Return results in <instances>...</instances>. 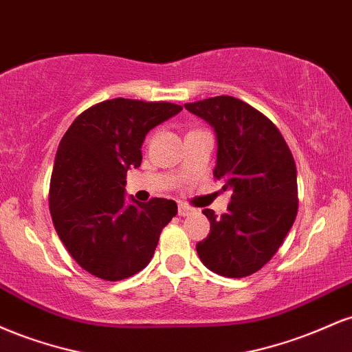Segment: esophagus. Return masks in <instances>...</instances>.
Returning <instances> with one entry per match:
<instances>
[{"label":"esophagus","mask_w":352,"mask_h":352,"mask_svg":"<svg viewBox=\"0 0 352 352\" xmlns=\"http://www.w3.org/2000/svg\"><path fill=\"white\" fill-rule=\"evenodd\" d=\"M193 212H195V210H193L192 207H188V205L179 204V215L180 217H188V215H192Z\"/></svg>","instance_id":"esophagus-1"}]
</instances>
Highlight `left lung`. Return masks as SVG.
I'll use <instances>...</instances> for the list:
<instances>
[{"label":"left lung","instance_id":"1","mask_svg":"<svg viewBox=\"0 0 352 352\" xmlns=\"http://www.w3.org/2000/svg\"><path fill=\"white\" fill-rule=\"evenodd\" d=\"M185 109L215 129L213 177L232 192L227 213L204 210L210 233L197 243V253L220 276H250L272 260L296 218L293 153L276 125L243 100L217 96Z\"/></svg>","mask_w":352,"mask_h":352}]
</instances>
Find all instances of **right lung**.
<instances>
[{
    "label": "right lung",
    "mask_w": 352,
    "mask_h": 352,
    "mask_svg": "<svg viewBox=\"0 0 352 352\" xmlns=\"http://www.w3.org/2000/svg\"><path fill=\"white\" fill-rule=\"evenodd\" d=\"M182 111L172 102L117 98L79 114L60 139L50 185L56 232L80 268L119 281L151 263L177 204L125 201V175L140 167L142 142Z\"/></svg>",
    "instance_id": "right-lung-1"
}]
</instances>
